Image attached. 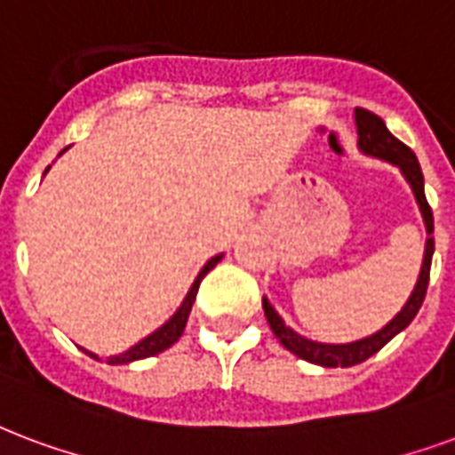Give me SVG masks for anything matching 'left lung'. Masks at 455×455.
Wrapping results in <instances>:
<instances>
[{"label":"left lung","instance_id":"left-lung-1","mask_svg":"<svg viewBox=\"0 0 455 455\" xmlns=\"http://www.w3.org/2000/svg\"><path fill=\"white\" fill-rule=\"evenodd\" d=\"M356 132H359V147L371 154V156H379L383 161H390L393 166H398L403 171V176L407 178V183L412 185V193H415L417 202H419V210H422V217H425L427 224V248H425V262H422V270H419V279H417L415 291L407 299V304L403 306V311L393 318V321L379 331L371 338L356 339V342H349V345H321V342H311V339L296 335L291 328L284 325V321L279 318L277 311L267 304V299H262V308H265V318L270 323L272 332L277 335V339L289 349L294 352L296 356H301L306 362L318 366H355L366 362L369 356L376 355L383 345H388L390 339L395 338L400 331H405L407 325L412 323V318L419 311V306L425 301L427 287H429V270H432V255H434V217L432 207L425 197V178H422V168H419V161L412 154L410 147L395 140L393 134L388 132V127L383 123L381 117L366 110V108H356Z\"/></svg>","mask_w":455,"mask_h":455}]
</instances>
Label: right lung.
Returning a JSON list of instances; mask_svg holds the SVG:
<instances>
[{
	"label": "right lung",
	"instance_id": "1",
	"mask_svg": "<svg viewBox=\"0 0 455 455\" xmlns=\"http://www.w3.org/2000/svg\"><path fill=\"white\" fill-rule=\"evenodd\" d=\"M221 260V255H217V258H212L204 267H202V272L197 275V279H195V284L190 287V291H188V296H185V301L180 304V308H178L176 313H173V318L168 323H164L159 331L151 332L149 338H144L142 342H137L132 349H127L124 355H117V356H108L106 362L108 364H127V362H137V359H147V356H154L159 355V352H164V349H168L173 342H178V338L183 335L185 331V323H188V315H190V308H193V301L195 296H197V289H200V282L202 277L207 275V272L217 265V262ZM86 355H91V352H86ZM93 359H99L96 355H91Z\"/></svg>",
	"mask_w": 455,
	"mask_h": 455
}]
</instances>
